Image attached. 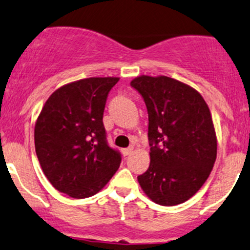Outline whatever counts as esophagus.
<instances>
[{"mask_svg": "<svg viewBox=\"0 0 250 250\" xmlns=\"http://www.w3.org/2000/svg\"><path fill=\"white\" fill-rule=\"evenodd\" d=\"M131 152H133V148H131V147L123 148V149H122V153H123V155H125V156H128Z\"/></svg>", "mask_w": 250, "mask_h": 250, "instance_id": "34e87169", "label": "esophagus"}]
</instances>
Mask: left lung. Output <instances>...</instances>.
<instances>
[{"label":"left lung","mask_w":250,"mask_h":250,"mask_svg":"<svg viewBox=\"0 0 250 250\" xmlns=\"http://www.w3.org/2000/svg\"><path fill=\"white\" fill-rule=\"evenodd\" d=\"M130 85L148 112L150 164L138 177L140 186L156 204H182L202 188L216 160L209 106L199 92L166 76H141Z\"/></svg>","instance_id":"8db88e82"}]
</instances>
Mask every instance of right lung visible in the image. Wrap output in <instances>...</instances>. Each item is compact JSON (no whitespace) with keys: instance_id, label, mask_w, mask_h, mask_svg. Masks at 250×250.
<instances>
[{"instance_id":"1","label":"right lung","mask_w":250,"mask_h":250,"mask_svg":"<svg viewBox=\"0 0 250 250\" xmlns=\"http://www.w3.org/2000/svg\"><path fill=\"white\" fill-rule=\"evenodd\" d=\"M120 78H85L56 90L43 105L34 130L41 168L57 190L87 198L102 190L121 164L109 146L103 112Z\"/></svg>"}]
</instances>
